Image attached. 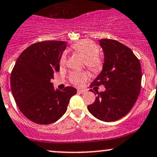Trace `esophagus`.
<instances>
[{
  "label": "esophagus",
  "mask_w": 157,
  "mask_h": 157,
  "mask_svg": "<svg viewBox=\"0 0 157 157\" xmlns=\"http://www.w3.org/2000/svg\"><path fill=\"white\" fill-rule=\"evenodd\" d=\"M77 92L80 93V94H83V93L86 92V90H83V89H78V90H77Z\"/></svg>",
  "instance_id": "obj_1"
}]
</instances>
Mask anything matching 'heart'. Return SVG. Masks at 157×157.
<instances>
[{
	"instance_id": "obj_1",
	"label": "heart",
	"mask_w": 157,
	"mask_h": 157,
	"mask_svg": "<svg viewBox=\"0 0 157 157\" xmlns=\"http://www.w3.org/2000/svg\"><path fill=\"white\" fill-rule=\"evenodd\" d=\"M71 48L76 53L80 54L84 58V63L86 66L91 71L94 73H98L103 68V60L101 56L98 54V48L92 41L89 39H82L74 43ZM66 64V56L62 55L59 60L60 66H64ZM88 79V74L84 71H74L70 75L69 80L74 85L80 86Z\"/></svg>"
}]
</instances>
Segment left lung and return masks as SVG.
Instances as JSON below:
<instances>
[{"mask_svg": "<svg viewBox=\"0 0 157 157\" xmlns=\"http://www.w3.org/2000/svg\"><path fill=\"white\" fill-rule=\"evenodd\" d=\"M99 42L104 63L102 71L90 87L104 85L106 90L95 91L98 96L88 109L98 119L115 121L125 116L136 102L141 90L142 68L130 48L113 39H102Z\"/></svg>", "mask_w": 157, "mask_h": 157, "instance_id": "obj_1", "label": "left lung"}]
</instances>
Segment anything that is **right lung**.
<instances>
[{"instance_id": "obj_1", "label": "right lung", "mask_w": 157, "mask_h": 157, "mask_svg": "<svg viewBox=\"0 0 157 157\" xmlns=\"http://www.w3.org/2000/svg\"><path fill=\"white\" fill-rule=\"evenodd\" d=\"M66 42L44 41L31 44L16 60L10 77L15 101L26 118L39 124H49L66 112L77 89L67 86L54 90L51 80L59 71V60Z\"/></svg>"}]
</instances>
